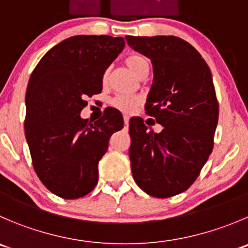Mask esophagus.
Here are the masks:
<instances>
[{"label": "esophagus", "instance_id": "1", "mask_svg": "<svg viewBox=\"0 0 248 248\" xmlns=\"http://www.w3.org/2000/svg\"><path fill=\"white\" fill-rule=\"evenodd\" d=\"M124 124H129V116H128V115H124Z\"/></svg>", "mask_w": 248, "mask_h": 248}]
</instances>
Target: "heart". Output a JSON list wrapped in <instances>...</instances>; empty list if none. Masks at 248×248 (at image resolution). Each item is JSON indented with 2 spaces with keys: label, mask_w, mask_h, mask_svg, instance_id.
Listing matches in <instances>:
<instances>
[{
  "label": "heart",
  "mask_w": 248,
  "mask_h": 248,
  "mask_svg": "<svg viewBox=\"0 0 248 248\" xmlns=\"http://www.w3.org/2000/svg\"><path fill=\"white\" fill-rule=\"evenodd\" d=\"M148 64L145 58L140 57V55H131L126 59V65L129 70L133 74H136L138 76L139 71L143 69V66ZM107 78V76H104V81ZM139 100L137 98L133 97H127V95H119V97L115 98L112 100V105L117 109H120L121 111L124 112H131L136 109V107L138 105Z\"/></svg>",
  "instance_id": "1"
}]
</instances>
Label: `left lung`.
<instances>
[{"instance_id":"8db88e82","label":"left lung","mask_w":248,"mask_h":248,"mask_svg":"<svg viewBox=\"0 0 248 248\" xmlns=\"http://www.w3.org/2000/svg\"><path fill=\"white\" fill-rule=\"evenodd\" d=\"M136 52L151 60L154 78L145 110L163 127L148 131L141 119L129 121L132 174L155 198L183 193L212 153L218 102L212 74L200 53L175 36H126Z\"/></svg>"}]
</instances>
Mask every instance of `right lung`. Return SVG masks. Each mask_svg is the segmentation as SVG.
Masks as SVG:
<instances>
[{"mask_svg":"<svg viewBox=\"0 0 248 248\" xmlns=\"http://www.w3.org/2000/svg\"><path fill=\"white\" fill-rule=\"evenodd\" d=\"M124 47V37L71 36L50 48L31 74L26 141L36 174L57 196L73 200L94 189L110 137L124 127V117L114 108L95 122L80 115L86 97L102 92L105 70Z\"/></svg>","mask_w":248,"mask_h":248,"instance_id":"right-lung-1","label":"right lung"}]
</instances>
